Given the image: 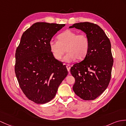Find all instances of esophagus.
<instances>
[{
    "instance_id": "obj_1",
    "label": "esophagus",
    "mask_w": 126,
    "mask_h": 126,
    "mask_svg": "<svg viewBox=\"0 0 126 126\" xmlns=\"http://www.w3.org/2000/svg\"><path fill=\"white\" fill-rule=\"evenodd\" d=\"M66 69L68 70V71L69 72H70V68H71V66H70V65H66Z\"/></svg>"
}]
</instances>
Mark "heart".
<instances>
[{
  "instance_id": "b5f03b06",
  "label": "heart",
  "mask_w": 126,
  "mask_h": 126,
  "mask_svg": "<svg viewBox=\"0 0 126 126\" xmlns=\"http://www.w3.org/2000/svg\"><path fill=\"white\" fill-rule=\"evenodd\" d=\"M58 41L51 40L49 43L50 50L56 60H60L66 50L68 52L63 61L70 63L76 58L82 60L89 49V40L86 35L78 34L71 30H66L57 36Z\"/></svg>"
}]
</instances>
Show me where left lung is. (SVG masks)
I'll return each mask as SVG.
<instances>
[{
    "label": "left lung",
    "mask_w": 126,
    "mask_h": 126,
    "mask_svg": "<svg viewBox=\"0 0 126 126\" xmlns=\"http://www.w3.org/2000/svg\"><path fill=\"white\" fill-rule=\"evenodd\" d=\"M69 28L84 32L90 43L84 60L70 70L75 79L73 90L83 100H94L105 91L110 80L113 58L110 41L104 31L93 23H76Z\"/></svg>",
    "instance_id": "1"
}]
</instances>
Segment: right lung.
Masks as SVG:
<instances>
[{"label":"right lung","instance_id":"right-lung-1","mask_svg":"<svg viewBox=\"0 0 126 126\" xmlns=\"http://www.w3.org/2000/svg\"><path fill=\"white\" fill-rule=\"evenodd\" d=\"M65 24L36 22L22 35L16 52L15 72L20 88L36 104H45L56 95L68 72L55 58L49 43Z\"/></svg>","mask_w":126,"mask_h":126}]
</instances>
